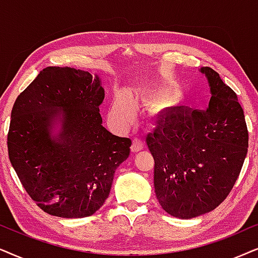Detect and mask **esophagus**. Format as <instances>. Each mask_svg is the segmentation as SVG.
<instances>
[{"label": "esophagus", "mask_w": 258, "mask_h": 258, "mask_svg": "<svg viewBox=\"0 0 258 258\" xmlns=\"http://www.w3.org/2000/svg\"><path fill=\"white\" fill-rule=\"evenodd\" d=\"M143 147H144V142H143V140H140L139 138L133 139V143H132V146H131L132 152H138V151L143 150Z\"/></svg>", "instance_id": "1"}]
</instances>
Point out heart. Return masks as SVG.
Returning <instances> with one entry per match:
<instances>
[{"instance_id": "heart-1", "label": "heart", "mask_w": 258, "mask_h": 258, "mask_svg": "<svg viewBox=\"0 0 258 258\" xmlns=\"http://www.w3.org/2000/svg\"><path fill=\"white\" fill-rule=\"evenodd\" d=\"M109 115H111V118L115 122L120 123V125H127V123L132 122L133 106L131 101L126 97H123V95H119L113 101L111 109H109Z\"/></svg>"}]
</instances>
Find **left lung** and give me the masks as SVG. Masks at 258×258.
<instances>
[{"instance_id":"1","label":"left lung","mask_w":258,"mask_h":258,"mask_svg":"<svg viewBox=\"0 0 258 258\" xmlns=\"http://www.w3.org/2000/svg\"><path fill=\"white\" fill-rule=\"evenodd\" d=\"M201 72L210 86L209 107L166 109L146 138L158 202L183 219L210 212L228 197L248 152L249 133L236 93L212 68Z\"/></svg>"}]
</instances>
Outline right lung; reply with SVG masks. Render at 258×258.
Instances as JSON below:
<instances>
[{"mask_svg":"<svg viewBox=\"0 0 258 258\" xmlns=\"http://www.w3.org/2000/svg\"><path fill=\"white\" fill-rule=\"evenodd\" d=\"M104 99L98 75L47 67L15 100L7 138L9 159L27 194L47 214L93 215L108 197L115 170L130 156L131 139L102 126Z\"/></svg>","mask_w":258,"mask_h":258,"instance_id":"1","label":"right lung"}]
</instances>
